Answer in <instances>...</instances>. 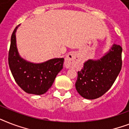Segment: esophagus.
I'll return each instance as SVG.
<instances>
[{"label": "esophagus", "mask_w": 129, "mask_h": 129, "mask_svg": "<svg viewBox=\"0 0 129 129\" xmlns=\"http://www.w3.org/2000/svg\"><path fill=\"white\" fill-rule=\"evenodd\" d=\"M78 61H80V59L76 53L74 52H70L67 55L65 58V66L67 68H70L74 66Z\"/></svg>", "instance_id": "34e87169"}]
</instances>
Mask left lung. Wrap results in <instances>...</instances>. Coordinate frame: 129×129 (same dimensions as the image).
<instances>
[{"label": "left lung", "instance_id": "obj_1", "mask_svg": "<svg viewBox=\"0 0 129 129\" xmlns=\"http://www.w3.org/2000/svg\"><path fill=\"white\" fill-rule=\"evenodd\" d=\"M122 48L114 44L100 59H88L78 72L76 88L83 98L92 100L108 91L122 68Z\"/></svg>", "mask_w": 129, "mask_h": 129}]
</instances>
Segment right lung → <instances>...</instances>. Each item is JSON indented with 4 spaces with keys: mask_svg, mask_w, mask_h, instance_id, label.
I'll use <instances>...</instances> for the list:
<instances>
[{
    "mask_svg": "<svg viewBox=\"0 0 129 129\" xmlns=\"http://www.w3.org/2000/svg\"><path fill=\"white\" fill-rule=\"evenodd\" d=\"M17 26L11 35L9 51V65L15 82L28 94H45L52 86L55 78L63 68V58H54L41 63H33L23 59L16 44Z\"/></svg>",
    "mask_w": 129,
    "mask_h": 129,
    "instance_id": "1",
    "label": "right lung"
}]
</instances>
